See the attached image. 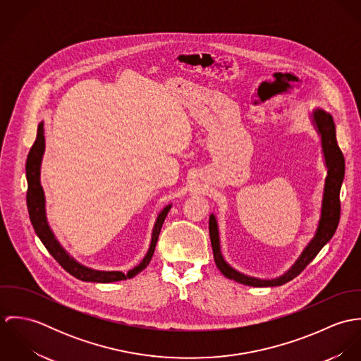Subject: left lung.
Segmentation results:
<instances>
[{
  "instance_id": "8db88e82",
  "label": "left lung",
  "mask_w": 361,
  "mask_h": 361,
  "mask_svg": "<svg viewBox=\"0 0 361 361\" xmlns=\"http://www.w3.org/2000/svg\"><path fill=\"white\" fill-rule=\"evenodd\" d=\"M314 121L317 123L318 132L321 133V142H322V150L325 155V162L328 168V176L325 180V189H324V200H322V211H321V219L318 224L317 233L314 239L309 243V246L305 249L302 256L296 261V264L282 276L271 281L265 279H257L252 278L247 275H243L229 267L225 259L221 255L219 250V236H218V226L214 215L209 216V239H211V246H212V253H214V259L218 267V269L222 272L229 279H233L239 283L247 285V286H281L293 278H296L310 262L315 258V256L319 253V250L331 240L334 236L339 218H341V186L343 182L345 176V158L338 146L336 142V130H335V123L332 116L322 111L317 109L314 112Z\"/></svg>"
}]
</instances>
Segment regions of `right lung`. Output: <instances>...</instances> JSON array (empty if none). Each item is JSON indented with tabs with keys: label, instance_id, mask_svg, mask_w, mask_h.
I'll return each instance as SVG.
<instances>
[{
	"label": "right lung",
	"instance_id": "obj_1",
	"mask_svg": "<svg viewBox=\"0 0 361 361\" xmlns=\"http://www.w3.org/2000/svg\"><path fill=\"white\" fill-rule=\"evenodd\" d=\"M43 153H44V129H43V123H40L37 128L36 140H35L33 146L30 147V152H29L27 159H26V178H27L26 203H27V211H29L32 225H33L37 236L40 238V240L43 242L46 249L50 252L52 257L59 262V265L66 272H69L75 278H78L80 281H86V282H102V283L116 282V281L133 278L140 271H143L149 265V262L152 261V257L154 255L155 245H157L162 224L165 221L168 211L171 209V206L165 207L159 212L157 222H155L154 229H153L150 249H149L146 257L143 258V261L137 267L130 269L128 274H123L119 271L106 272V271H94V269L86 268V267L80 265L79 262H76L73 258L69 257V255L59 246V243L54 238L51 229L47 224L46 209H44V193H43V189L40 185V164H42Z\"/></svg>",
	"mask_w": 361,
	"mask_h": 361
}]
</instances>
